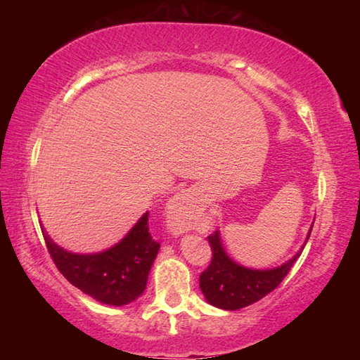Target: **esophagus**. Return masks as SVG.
<instances>
[{
  "label": "esophagus",
  "instance_id": "34e87169",
  "mask_svg": "<svg viewBox=\"0 0 360 360\" xmlns=\"http://www.w3.org/2000/svg\"><path fill=\"white\" fill-rule=\"evenodd\" d=\"M193 192L181 191L169 198L167 203V224L173 235H182L188 229L193 212Z\"/></svg>",
  "mask_w": 360,
  "mask_h": 360
}]
</instances>
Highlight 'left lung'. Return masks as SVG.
I'll return each instance as SVG.
<instances>
[{
    "instance_id": "8db88e82",
    "label": "left lung",
    "mask_w": 360,
    "mask_h": 360,
    "mask_svg": "<svg viewBox=\"0 0 360 360\" xmlns=\"http://www.w3.org/2000/svg\"><path fill=\"white\" fill-rule=\"evenodd\" d=\"M313 224L308 230L307 240H304L300 251L288 262H284L283 265L266 268V270H255V268L236 264L225 251L221 233L216 230L214 235L208 236L212 251L211 264L200 275V289H202L206 302L216 308L236 311V309L259 302L260 298L275 290L288 275L292 265L295 264V260L300 257L303 248L311 235Z\"/></svg>"
}]
</instances>
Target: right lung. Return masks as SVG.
I'll list each match as a JSON object with an SVG mask.
<instances>
[{
	"mask_svg": "<svg viewBox=\"0 0 360 360\" xmlns=\"http://www.w3.org/2000/svg\"><path fill=\"white\" fill-rule=\"evenodd\" d=\"M148 216L149 211H146L114 246L94 254L66 251L44 229L42 235L60 273L72 285L96 302L124 307L144 292L150 266L160 249L149 233Z\"/></svg>",
	"mask_w": 360,
	"mask_h": 360,
	"instance_id": "add662e5",
	"label": "right lung"
}]
</instances>
